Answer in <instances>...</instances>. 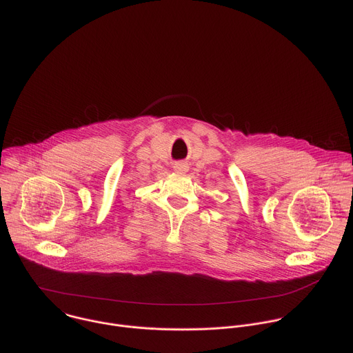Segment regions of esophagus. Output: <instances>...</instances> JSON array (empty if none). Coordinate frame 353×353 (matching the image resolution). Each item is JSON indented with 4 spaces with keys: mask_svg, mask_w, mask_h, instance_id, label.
Returning a JSON list of instances; mask_svg holds the SVG:
<instances>
[{
    "mask_svg": "<svg viewBox=\"0 0 353 353\" xmlns=\"http://www.w3.org/2000/svg\"><path fill=\"white\" fill-rule=\"evenodd\" d=\"M174 170L180 172V173H185L188 170V166L184 162H177V163H174Z\"/></svg>",
    "mask_w": 353,
    "mask_h": 353,
    "instance_id": "1",
    "label": "esophagus"
}]
</instances>
